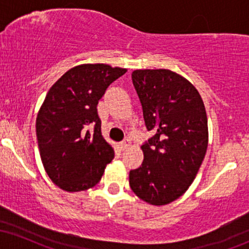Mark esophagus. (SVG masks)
<instances>
[{"instance_id":"34e87169","label":"esophagus","mask_w":249,"mask_h":249,"mask_svg":"<svg viewBox=\"0 0 249 249\" xmlns=\"http://www.w3.org/2000/svg\"><path fill=\"white\" fill-rule=\"evenodd\" d=\"M128 146H130V142H128V141H127V139H126V141L122 142H121V144H119V148H121V150H122V151H124V150H125V148H127Z\"/></svg>"}]
</instances>
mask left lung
Instances as JSON below:
<instances>
[{
  "mask_svg": "<svg viewBox=\"0 0 249 249\" xmlns=\"http://www.w3.org/2000/svg\"><path fill=\"white\" fill-rule=\"evenodd\" d=\"M132 82L147 131L144 160L130 171V187L154 206L181 196L192 184L206 154L207 116L198 90L166 69L134 70Z\"/></svg>",
  "mask_w": 249,
  "mask_h": 249,
  "instance_id": "1",
  "label": "left lung"
}]
</instances>
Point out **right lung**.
<instances>
[{
    "instance_id": "right-lung-1",
    "label": "right lung",
    "mask_w": 249,
    "mask_h": 249,
    "mask_svg": "<svg viewBox=\"0 0 249 249\" xmlns=\"http://www.w3.org/2000/svg\"><path fill=\"white\" fill-rule=\"evenodd\" d=\"M125 72L107 64L77 65L48 91L36 118L37 142L45 172L62 190L93 187L115 157L102 136L97 104Z\"/></svg>"
}]
</instances>
